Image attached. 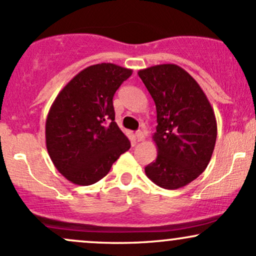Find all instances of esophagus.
I'll return each mask as SVG.
<instances>
[{"label":"esophagus","instance_id":"obj_1","mask_svg":"<svg viewBox=\"0 0 256 256\" xmlns=\"http://www.w3.org/2000/svg\"><path fill=\"white\" fill-rule=\"evenodd\" d=\"M144 138H146L144 132L140 131V130L136 132V140H138V142H142V140H144Z\"/></svg>","mask_w":256,"mask_h":256}]
</instances>
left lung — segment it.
Returning <instances> with one entry per match:
<instances>
[{
  "instance_id": "obj_1",
  "label": "left lung",
  "mask_w": 256,
  "mask_h": 256,
  "mask_svg": "<svg viewBox=\"0 0 256 256\" xmlns=\"http://www.w3.org/2000/svg\"><path fill=\"white\" fill-rule=\"evenodd\" d=\"M156 106L158 149L146 177L164 189L192 183L204 171L216 140V120L204 90L185 70L173 64L138 71Z\"/></svg>"
}]
</instances>
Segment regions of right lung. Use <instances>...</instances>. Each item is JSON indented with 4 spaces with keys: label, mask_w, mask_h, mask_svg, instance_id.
<instances>
[{
    "label": "right lung",
    "mask_w": 256,
    "mask_h": 256,
    "mask_svg": "<svg viewBox=\"0 0 256 256\" xmlns=\"http://www.w3.org/2000/svg\"><path fill=\"white\" fill-rule=\"evenodd\" d=\"M132 70L114 64L86 67L52 102L46 122L48 154L64 178L91 185L110 172L130 140L116 125L113 96Z\"/></svg>",
    "instance_id": "right-lung-1"
}]
</instances>
